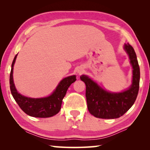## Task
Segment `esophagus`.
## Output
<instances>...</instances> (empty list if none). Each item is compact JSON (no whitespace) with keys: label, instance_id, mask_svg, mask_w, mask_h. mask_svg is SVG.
<instances>
[{"label":"esophagus","instance_id":"obj_1","mask_svg":"<svg viewBox=\"0 0 150 150\" xmlns=\"http://www.w3.org/2000/svg\"><path fill=\"white\" fill-rule=\"evenodd\" d=\"M81 72H82V71H81V70H78V73H81Z\"/></svg>","mask_w":150,"mask_h":150}]
</instances>
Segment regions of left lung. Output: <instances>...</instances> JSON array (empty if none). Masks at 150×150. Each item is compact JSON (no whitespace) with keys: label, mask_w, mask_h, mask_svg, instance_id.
<instances>
[{"label":"left lung","mask_w":150,"mask_h":150,"mask_svg":"<svg viewBox=\"0 0 150 150\" xmlns=\"http://www.w3.org/2000/svg\"><path fill=\"white\" fill-rule=\"evenodd\" d=\"M130 57L133 68L132 84L124 92L110 93L100 87L87 76L80 77L86 85V98L88 110L91 115L98 118L113 119L124 115L134 105L139 91L140 72L134 48L129 44L124 46Z\"/></svg>","instance_id":"8db88e82"}]
</instances>
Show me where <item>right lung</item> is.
Returning <instances> with one entry per match:
<instances>
[{
	"label": "right lung",
	"mask_w": 150,
	"mask_h": 150,
	"mask_svg": "<svg viewBox=\"0 0 150 150\" xmlns=\"http://www.w3.org/2000/svg\"><path fill=\"white\" fill-rule=\"evenodd\" d=\"M17 57H14L10 74V88L12 95L20 108L28 115L36 118L52 117L59 112L62 100L69 86L76 81V76H69L61 81L50 96L45 98H32L22 96L18 93L13 81V67Z\"/></svg>",
	"instance_id": "obj_1"
}]
</instances>
